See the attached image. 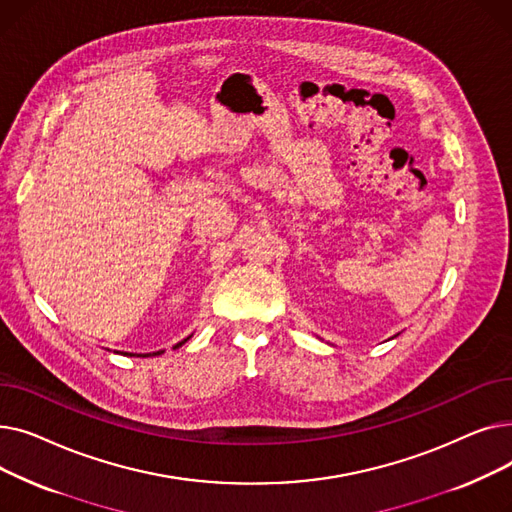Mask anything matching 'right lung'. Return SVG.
<instances>
[{
    "label": "right lung",
    "instance_id": "obj_1",
    "mask_svg": "<svg viewBox=\"0 0 512 512\" xmlns=\"http://www.w3.org/2000/svg\"><path fill=\"white\" fill-rule=\"evenodd\" d=\"M186 340H188V338H184V340H182V342H178V344H176V346H174V348H178V346H182V344H184V342H186ZM161 353H164V351H157V353H153V355H161ZM126 355H128V353H126ZM153 355H141V357H153Z\"/></svg>",
    "mask_w": 512,
    "mask_h": 512
}]
</instances>
